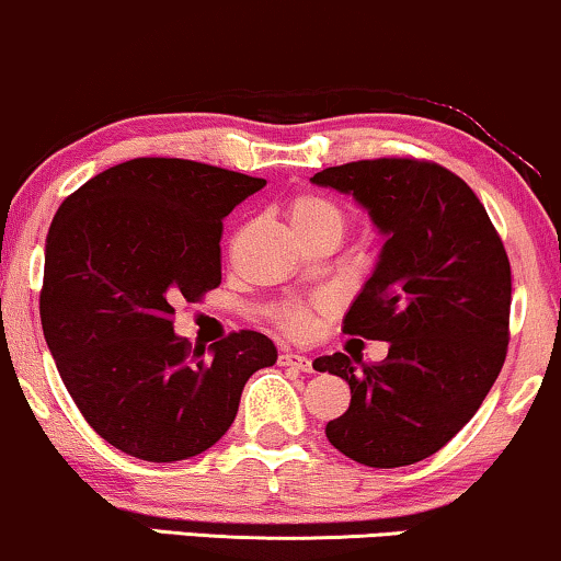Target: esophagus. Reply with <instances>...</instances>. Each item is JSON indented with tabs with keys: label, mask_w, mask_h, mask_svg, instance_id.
Listing matches in <instances>:
<instances>
[{
	"label": "esophagus",
	"mask_w": 561,
	"mask_h": 561,
	"mask_svg": "<svg viewBox=\"0 0 561 561\" xmlns=\"http://www.w3.org/2000/svg\"><path fill=\"white\" fill-rule=\"evenodd\" d=\"M279 365L293 367V370H300V373H313V363H310L305 354H297V352H282Z\"/></svg>",
	"instance_id": "34e87169"
}]
</instances>
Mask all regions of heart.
Wrapping results in <instances>:
<instances>
[{"instance_id": "b5f03b06", "label": "heart", "mask_w": 561, "mask_h": 561, "mask_svg": "<svg viewBox=\"0 0 561 561\" xmlns=\"http://www.w3.org/2000/svg\"><path fill=\"white\" fill-rule=\"evenodd\" d=\"M287 217L289 222H293L297 236L316 230H329L342 238L346 222L342 207L323 194L295 196L287 207ZM313 313L316 305H285V308L276 310V323H279L287 333H293V336H300V333H305L313 325Z\"/></svg>"}]
</instances>
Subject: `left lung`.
Returning <instances> with one entry per match:
<instances>
[{
    "instance_id": "8db88e82",
    "label": "left lung",
    "mask_w": 561,
    "mask_h": 561,
    "mask_svg": "<svg viewBox=\"0 0 561 561\" xmlns=\"http://www.w3.org/2000/svg\"><path fill=\"white\" fill-rule=\"evenodd\" d=\"M310 181L352 194L386 236L344 331L388 342V357L359 367L344 352L316 359L318 373L339 375L352 391L325 437L373 469L416 463L458 435L505 365V245L479 196L437 162L357 160Z\"/></svg>"
}]
</instances>
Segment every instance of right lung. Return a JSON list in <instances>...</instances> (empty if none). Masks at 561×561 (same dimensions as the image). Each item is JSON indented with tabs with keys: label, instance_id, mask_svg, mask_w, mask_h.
I'll use <instances>...</instances> for the list:
<instances>
[{
	"label": "right lung",
	"instance_id": "1",
	"mask_svg": "<svg viewBox=\"0 0 561 561\" xmlns=\"http://www.w3.org/2000/svg\"><path fill=\"white\" fill-rule=\"evenodd\" d=\"M264 179L179 158L113 165L64 198L46 238L41 323L64 386L105 443L173 463L230 430L245 380L276 363L259 331L191 352L175 302L222 282V219Z\"/></svg>",
	"mask_w": 561,
	"mask_h": 561
}]
</instances>
